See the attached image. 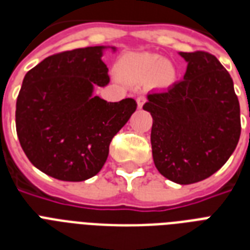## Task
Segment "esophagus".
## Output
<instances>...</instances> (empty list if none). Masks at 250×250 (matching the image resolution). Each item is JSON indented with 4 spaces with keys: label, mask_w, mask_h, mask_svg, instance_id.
Instances as JSON below:
<instances>
[{
    "label": "esophagus",
    "mask_w": 250,
    "mask_h": 250,
    "mask_svg": "<svg viewBox=\"0 0 250 250\" xmlns=\"http://www.w3.org/2000/svg\"><path fill=\"white\" fill-rule=\"evenodd\" d=\"M136 101H137V107H139V109H141V107H143V105H144L145 102H146V97H145V96H139Z\"/></svg>",
    "instance_id": "34e87169"
}]
</instances>
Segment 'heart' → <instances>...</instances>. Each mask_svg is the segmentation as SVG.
Wrapping results in <instances>:
<instances>
[{"mask_svg":"<svg viewBox=\"0 0 250 250\" xmlns=\"http://www.w3.org/2000/svg\"><path fill=\"white\" fill-rule=\"evenodd\" d=\"M119 71L131 82L148 79L152 88H167L174 83L176 71L171 62L152 53H132L121 61Z\"/></svg>","mask_w":250,"mask_h":250,"instance_id":"obj_1","label":"heart"}]
</instances>
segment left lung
Here are the masks:
<instances>
[{"label": "left lung", "mask_w": 250, "mask_h": 250, "mask_svg": "<svg viewBox=\"0 0 250 250\" xmlns=\"http://www.w3.org/2000/svg\"><path fill=\"white\" fill-rule=\"evenodd\" d=\"M183 80L152 92L143 109L153 118V161L178 184L201 182L227 162L240 139V105L229 71L210 53H179Z\"/></svg>", "instance_id": "obj_1"}]
</instances>
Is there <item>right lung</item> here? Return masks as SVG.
Instances as JSON below:
<instances>
[{
    "instance_id": "obj_1",
    "label": "right lung",
    "mask_w": 250,
    "mask_h": 250,
    "mask_svg": "<svg viewBox=\"0 0 250 250\" xmlns=\"http://www.w3.org/2000/svg\"><path fill=\"white\" fill-rule=\"evenodd\" d=\"M88 46L50 56L25 74L17 98L15 125L31 164L64 182H83L100 172L109 145L128 122L136 101L107 102L93 96L109 83L105 49Z\"/></svg>"
}]
</instances>
